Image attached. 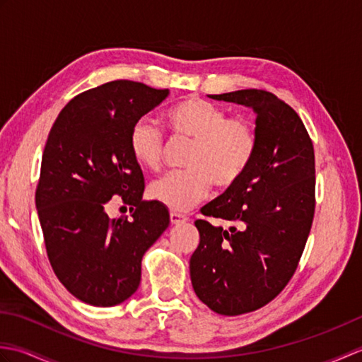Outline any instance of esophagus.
<instances>
[{
    "label": "esophagus",
    "instance_id": "34e87169",
    "mask_svg": "<svg viewBox=\"0 0 362 362\" xmlns=\"http://www.w3.org/2000/svg\"><path fill=\"white\" fill-rule=\"evenodd\" d=\"M169 219H171L173 226H180V224H183V222L188 221L187 216H183V214H179V213H171L169 214Z\"/></svg>",
    "mask_w": 362,
    "mask_h": 362
}]
</instances>
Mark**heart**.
<instances>
[{
    "label": "heart",
    "mask_w": 362,
    "mask_h": 362,
    "mask_svg": "<svg viewBox=\"0 0 362 362\" xmlns=\"http://www.w3.org/2000/svg\"><path fill=\"white\" fill-rule=\"evenodd\" d=\"M173 132L194 140L187 169L152 182L149 194L166 209L183 213L209 196L211 183L233 187L247 173L257 153L255 124L245 117L228 118L222 107L189 96L166 112ZM163 135L151 118L136 119L129 132V149L140 166L156 171L163 157Z\"/></svg>",
    "instance_id": "obj_1"
}]
</instances>
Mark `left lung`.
<instances>
[{"instance_id": "8db88e82", "label": "left lung", "mask_w": 362, "mask_h": 362, "mask_svg": "<svg viewBox=\"0 0 362 362\" xmlns=\"http://www.w3.org/2000/svg\"><path fill=\"white\" fill-rule=\"evenodd\" d=\"M257 113V153L224 194L201 210L233 222L194 226L201 243L189 259L196 296L224 316L255 311L280 294L294 275L314 218V148L302 119L264 90L209 95Z\"/></svg>"}]
</instances>
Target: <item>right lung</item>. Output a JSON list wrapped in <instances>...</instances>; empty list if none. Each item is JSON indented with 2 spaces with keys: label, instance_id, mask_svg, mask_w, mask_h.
Listing matches in <instances>:
<instances>
[{
  "label": "right lung",
  "instance_id": "1",
  "mask_svg": "<svg viewBox=\"0 0 362 362\" xmlns=\"http://www.w3.org/2000/svg\"><path fill=\"white\" fill-rule=\"evenodd\" d=\"M169 96L113 81L73 98L45 144L35 206L54 274L93 306L122 303L140 286L141 259L169 226L158 202L143 201L144 177L129 149L136 119ZM117 195L131 218L106 214Z\"/></svg>",
  "mask_w": 362,
  "mask_h": 362
}]
</instances>
